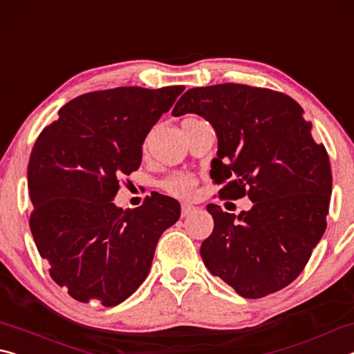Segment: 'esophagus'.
Instances as JSON below:
<instances>
[{"instance_id": "obj_1", "label": "esophagus", "mask_w": 354, "mask_h": 354, "mask_svg": "<svg viewBox=\"0 0 354 354\" xmlns=\"http://www.w3.org/2000/svg\"><path fill=\"white\" fill-rule=\"evenodd\" d=\"M194 211H195V207L187 205V203H183V205H181V215H183V217H185V215L192 214Z\"/></svg>"}]
</instances>
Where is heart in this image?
<instances>
[{
    "mask_svg": "<svg viewBox=\"0 0 354 354\" xmlns=\"http://www.w3.org/2000/svg\"><path fill=\"white\" fill-rule=\"evenodd\" d=\"M148 139L143 143V148L147 149ZM162 189L169 192L170 195L179 196V198H189V196L194 195L195 187H196V179L190 173H173V175L167 176L162 181Z\"/></svg>",
    "mask_w": 354,
    "mask_h": 354,
    "instance_id": "b5f03b06",
    "label": "heart"
}]
</instances>
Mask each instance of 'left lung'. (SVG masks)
Segmentation results:
<instances>
[{
  "mask_svg": "<svg viewBox=\"0 0 354 354\" xmlns=\"http://www.w3.org/2000/svg\"><path fill=\"white\" fill-rule=\"evenodd\" d=\"M198 113L218 137L211 178L221 200L248 195L250 211L207 205L214 231L201 243L209 272L245 298H262L297 279L326 230L333 175L326 148L289 95L245 84L185 92L173 115Z\"/></svg>",
  "mask_w": 354,
  "mask_h": 354,
  "instance_id": "1",
  "label": "left lung"
}]
</instances>
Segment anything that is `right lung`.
<instances>
[{
	"label": "right lung",
	"mask_w": 354,
	"mask_h": 354,
	"mask_svg": "<svg viewBox=\"0 0 354 354\" xmlns=\"http://www.w3.org/2000/svg\"><path fill=\"white\" fill-rule=\"evenodd\" d=\"M184 86L84 93L41 131L28 164L34 242L50 277L81 303L115 306L137 290L181 207L154 194L136 209L112 200L142 162V143Z\"/></svg>",
	"instance_id": "1"
}]
</instances>
